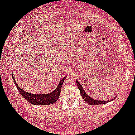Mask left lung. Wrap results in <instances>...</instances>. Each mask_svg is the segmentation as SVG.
<instances>
[{
    "label": "left lung",
    "instance_id": "1",
    "mask_svg": "<svg viewBox=\"0 0 135 135\" xmlns=\"http://www.w3.org/2000/svg\"><path fill=\"white\" fill-rule=\"evenodd\" d=\"M76 83H77V85H78L80 91V94L82 96V97H83V100L86 101V103H87L89 104H91V105H100V104H106L108 102H110V101H111L112 100H114V99L115 98V97L114 98L112 99V100H109V101H99V100H94V99H93L91 97H89V95H87L86 94V92H85L83 90V87L81 86V84L80 83L78 80H76Z\"/></svg>",
    "mask_w": 135,
    "mask_h": 135
}]
</instances>
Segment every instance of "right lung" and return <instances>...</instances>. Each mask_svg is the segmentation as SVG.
<instances>
[{"mask_svg":"<svg viewBox=\"0 0 135 135\" xmlns=\"http://www.w3.org/2000/svg\"><path fill=\"white\" fill-rule=\"evenodd\" d=\"M66 77H65L64 79H62L60 80L58 86L56 88V89L53 92L51 93H48V94H31L26 91L21 89L20 87H19L18 85L16 83L15 79L13 76V81L15 83L16 87H17L18 91L20 92V94L23 97L24 99L28 101L30 103L34 105H49L54 103L57 100V99L59 97V95L61 91V88L62 84L64 83V81Z\"/></svg>","mask_w":135,"mask_h":135,"instance_id":"1","label":"right lung"}]
</instances>
